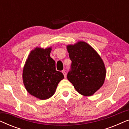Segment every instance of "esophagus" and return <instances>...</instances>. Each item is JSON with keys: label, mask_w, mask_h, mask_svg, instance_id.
<instances>
[{"label": "esophagus", "mask_w": 129, "mask_h": 129, "mask_svg": "<svg viewBox=\"0 0 129 129\" xmlns=\"http://www.w3.org/2000/svg\"><path fill=\"white\" fill-rule=\"evenodd\" d=\"M62 73H63V75H64V77H66V72H65L64 70H63V71H62Z\"/></svg>", "instance_id": "34e87169"}]
</instances>
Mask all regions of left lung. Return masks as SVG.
I'll list each match as a JSON object with an SVG mask.
<instances>
[{
	"label": "left lung",
	"mask_w": 129,
	"mask_h": 129,
	"mask_svg": "<svg viewBox=\"0 0 129 129\" xmlns=\"http://www.w3.org/2000/svg\"><path fill=\"white\" fill-rule=\"evenodd\" d=\"M66 48L72 60L68 79L80 94L92 96L105 82L106 70L103 60L85 42L78 41Z\"/></svg>",
	"instance_id": "1"
}]
</instances>
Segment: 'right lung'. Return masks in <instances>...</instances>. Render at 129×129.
Listing matches in <instances>:
<instances>
[{
	"mask_svg": "<svg viewBox=\"0 0 129 129\" xmlns=\"http://www.w3.org/2000/svg\"><path fill=\"white\" fill-rule=\"evenodd\" d=\"M52 47H36L30 53L23 69V82L27 92L40 100L48 99L54 94L59 83L64 79L56 70L50 57Z\"/></svg>",
	"mask_w": 129,
	"mask_h": 129,
	"instance_id": "add662e5",
	"label": "right lung"
}]
</instances>
